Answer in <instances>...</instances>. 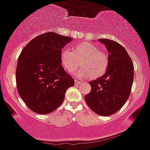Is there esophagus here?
Here are the masks:
<instances>
[{
	"label": "esophagus",
	"mask_w": 150,
	"mask_h": 150,
	"mask_svg": "<svg viewBox=\"0 0 150 150\" xmlns=\"http://www.w3.org/2000/svg\"><path fill=\"white\" fill-rule=\"evenodd\" d=\"M80 83H81V82H80V81H78V80H75V85H80Z\"/></svg>",
	"instance_id": "esophagus-1"
}]
</instances>
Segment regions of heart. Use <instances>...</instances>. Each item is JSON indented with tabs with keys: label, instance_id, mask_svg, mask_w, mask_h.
<instances>
[{
	"label": "heart",
	"instance_id": "1",
	"mask_svg": "<svg viewBox=\"0 0 150 150\" xmlns=\"http://www.w3.org/2000/svg\"><path fill=\"white\" fill-rule=\"evenodd\" d=\"M62 65L68 72H72L78 67V78H98L103 76L108 70L109 58L106 52L100 51L96 45L90 42H82L75 46L74 49L64 48L60 54Z\"/></svg>",
	"mask_w": 150,
	"mask_h": 150
}]
</instances>
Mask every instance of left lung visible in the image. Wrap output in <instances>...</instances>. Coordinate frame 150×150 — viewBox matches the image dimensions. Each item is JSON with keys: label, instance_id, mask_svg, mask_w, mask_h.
I'll return each mask as SVG.
<instances>
[{"label": "left lung", "instance_id": "8db88e82", "mask_svg": "<svg viewBox=\"0 0 150 150\" xmlns=\"http://www.w3.org/2000/svg\"><path fill=\"white\" fill-rule=\"evenodd\" d=\"M100 42L109 52V65L103 76L90 82L91 91L85 99L95 113L109 116L120 110L129 98L134 78V65L120 44L109 39H100Z\"/></svg>", "mask_w": 150, "mask_h": 150}]
</instances>
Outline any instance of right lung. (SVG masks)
I'll use <instances>...</instances> for the list:
<instances>
[{"mask_svg": "<svg viewBox=\"0 0 150 150\" xmlns=\"http://www.w3.org/2000/svg\"><path fill=\"white\" fill-rule=\"evenodd\" d=\"M72 40L53 32L42 34L21 51L16 67L17 90L28 108L36 113L48 114L63 102L74 79L61 65V49Z\"/></svg>", "mask_w": 150, "mask_h": 150, "instance_id": "obj_1", "label": "right lung"}]
</instances>
